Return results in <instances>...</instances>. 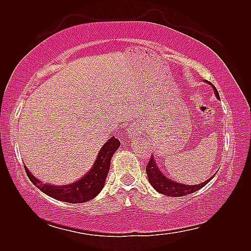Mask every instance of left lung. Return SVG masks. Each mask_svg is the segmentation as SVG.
I'll return each mask as SVG.
<instances>
[{"mask_svg":"<svg viewBox=\"0 0 251 251\" xmlns=\"http://www.w3.org/2000/svg\"><path fill=\"white\" fill-rule=\"evenodd\" d=\"M212 88H214L217 98L218 100H220V96H219L217 89L214 86H212ZM147 174H148V178H149L150 183L158 193H160L162 195H166V196H171V197H181V196H186L189 194H193L197 191H199V189L202 188L203 186L206 185L208 182L212 179V177H211L205 182H202V183L197 184V185H186V184L178 183V182H175L169 178H166L161 173V171H159L153 157H151L150 161L147 165Z\"/></svg>","mask_w":251,"mask_h":251,"instance_id":"8db88e82","label":"left lung"}]
</instances>
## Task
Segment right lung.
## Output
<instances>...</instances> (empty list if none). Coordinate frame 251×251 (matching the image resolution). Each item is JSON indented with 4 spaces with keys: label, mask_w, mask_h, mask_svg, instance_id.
Listing matches in <instances>:
<instances>
[{
    "label": "right lung",
    "mask_w": 251,
    "mask_h": 251,
    "mask_svg": "<svg viewBox=\"0 0 251 251\" xmlns=\"http://www.w3.org/2000/svg\"><path fill=\"white\" fill-rule=\"evenodd\" d=\"M119 146V140L113 136L100 149L92 169L87 173V175L81 177V179L68 185L55 186L48 183H43L40 180H37L28 171V169H26V166L25 171L30 181L49 197L68 203L87 202L95 198L100 193L110 170L111 158L113 154L117 151Z\"/></svg>",
    "instance_id": "obj_1"
}]
</instances>
